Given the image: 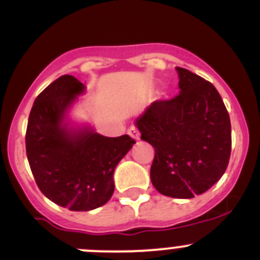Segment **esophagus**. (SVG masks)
Segmentation results:
<instances>
[{"label": "esophagus", "instance_id": "obj_1", "mask_svg": "<svg viewBox=\"0 0 260 260\" xmlns=\"http://www.w3.org/2000/svg\"><path fill=\"white\" fill-rule=\"evenodd\" d=\"M128 135H129L133 140H136V141L140 140V132H138V129L135 125H131V127L128 128Z\"/></svg>", "mask_w": 260, "mask_h": 260}]
</instances>
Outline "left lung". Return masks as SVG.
<instances>
[{"instance_id": "left-lung-1", "label": "left lung", "mask_w": 260, "mask_h": 260, "mask_svg": "<svg viewBox=\"0 0 260 260\" xmlns=\"http://www.w3.org/2000/svg\"><path fill=\"white\" fill-rule=\"evenodd\" d=\"M179 94L154 101L136 120L155 150L150 177L163 195L191 199L209 190L227 169L231 122L210 82L177 68Z\"/></svg>"}]
</instances>
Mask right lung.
<instances>
[{"label": "right lung", "mask_w": 260, "mask_h": 260, "mask_svg": "<svg viewBox=\"0 0 260 260\" xmlns=\"http://www.w3.org/2000/svg\"><path fill=\"white\" fill-rule=\"evenodd\" d=\"M84 84L61 75L37 96L28 119L25 149L43 195L74 212L96 209L114 192V171L136 144L128 135L105 137L92 128L72 129L67 113Z\"/></svg>", "instance_id": "add662e5"}]
</instances>
